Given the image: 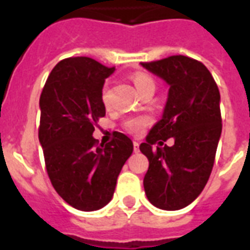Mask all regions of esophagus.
<instances>
[{
    "mask_svg": "<svg viewBox=\"0 0 250 250\" xmlns=\"http://www.w3.org/2000/svg\"><path fill=\"white\" fill-rule=\"evenodd\" d=\"M139 146H140V144H139L138 142H133V150H135V152H139Z\"/></svg>",
    "mask_w": 250,
    "mask_h": 250,
    "instance_id": "esophagus-1",
    "label": "esophagus"
}]
</instances>
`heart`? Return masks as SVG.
Here are the masks:
<instances>
[{"mask_svg":"<svg viewBox=\"0 0 250 250\" xmlns=\"http://www.w3.org/2000/svg\"><path fill=\"white\" fill-rule=\"evenodd\" d=\"M132 81L135 83V86L138 89V91L143 90L144 87L148 86H155V81L152 80L150 76L146 73H135L132 77ZM102 101H104V106L108 104V89L104 87V93H102ZM148 123V119L143 117H136V118H129L123 122V128L125 131H128L131 133H140L144 129V127Z\"/></svg>","mask_w":250,"mask_h":250,"instance_id":"heart-1","label":"heart"}]
</instances>
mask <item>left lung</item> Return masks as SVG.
I'll use <instances>...</instances> for the list:
<instances>
[{"label": "left lung", "mask_w": 250, "mask_h": 250, "mask_svg": "<svg viewBox=\"0 0 250 250\" xmlns=\"http://www.w3.org/2000/svg\"><path fill=\"white\" fill-rule=\"evenodd\" d=\"M142 66L169 86L163 117L140 144L149 161L144 190L157 208L176 211L195 201L209 178L222 135L220 93L209 70L188 56ZM169 137L174 146H153Z\"/></svg>", "instance_id": "left-lung-1"}]
</instances>
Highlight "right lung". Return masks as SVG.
<instances>
[{"label":"right lung","mask_w":250,"mask_h":250,"mask_svg":"<svg viewBox=\"0 0 250 250\" xmlns=\"http://www.w3.org/2000/svg\"><path fill=\"white\" fill-rule=\"evenodd\" d=\"M115 68L90 57L59 62L42 91L39 142L57 194L80 211H95L111 201L122 167L132 155L128 136L114 132L112 142L97 146L94 125L106 115L104 80Z\"/></svg>","instance_id":"obj_1"}]
</instances>
